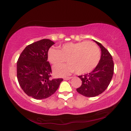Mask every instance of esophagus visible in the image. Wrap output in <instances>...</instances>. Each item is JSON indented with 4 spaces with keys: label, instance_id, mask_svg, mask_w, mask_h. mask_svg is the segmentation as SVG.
<instances>
[{
    "label": "esophagus",
    "instance_id": "esophagus-1",
    "mask_svg": "<svg viewBox=\"0 0 131 131\" xmlns=\"http://www.w3.org/2000/svg\"><path fill=\"white\" fill-rule=\"evenodd\" d=\"M71 78H72V77H65V78H63V79L65 80H68L70 79Z\"/></svg>",
    "mask_w": 131,
    "mask_h": 131
}]
</instances>
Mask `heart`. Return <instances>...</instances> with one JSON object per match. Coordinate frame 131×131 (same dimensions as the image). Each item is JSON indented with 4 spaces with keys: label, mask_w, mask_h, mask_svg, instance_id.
<instances>
[{
    "label": "heart",
    "mask_w": 131,
    "mask_h": 131,
    "mask_svg": "<svg viewBox=\"0 0 131 131\" xmlns=\"http://www.w3.org/2000/svg\"><path fill=\"white\" fill-rule=\"evenodd\" d=\"M48 59L52 65L63 63L66 59L67 65L53 67V72L58 76H66L76 71L78 74H84L94 69L100 58L98 47L90 41L68 42L63 44L59 50L51 48L48 51Z\"/></svg>",
    "instance_id": "1"
}]
</instances>
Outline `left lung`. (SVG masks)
<instances>
[{
    "label": "left lung",
    "instance_id": "obj_1",
    "mask_svg": "<svg viewBox=\"0 0 131 131\" xmlns=\"http://www.w3.org/2000/svg\"><path fill=\"white\" fill-rule=\"evenodd\" d=\"M94 41L101 48L100 60L92 72L78 76L82 80V84L76 89L80 94L88 97H95L104 92L110 83L114 73L111 55L100 43Z\"/></svg>",
    "mask_w": 131,
    "mask_h": 131
}]
</instances>
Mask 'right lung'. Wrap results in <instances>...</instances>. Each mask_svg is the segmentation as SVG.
Returning <instances> with one entry per match:
<instances>
[{
    "instance_id": "add662e5",
    "label": "right lung",
    "mask_w": 131,
    "mask_h": 131,
    "mask_svg": "<svg viewBox=\"0 0 131 131\" xmlns=\"http://www.w3.org/2000/svg\"><path fill=\"white\" fill-rule=\"evenodd\" d=\"M54 42L43 39L28 45L17 62L18 83L28 96L37 100L54 94L63 79H51L52 70L47 61L48 51Z\"/></svg>"
}]
</instances>
